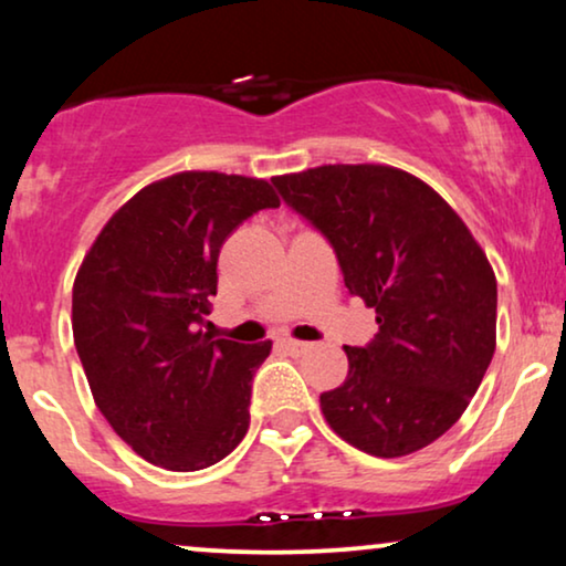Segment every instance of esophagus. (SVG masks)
<instances>
[{
    "instance_id": "esophagus-1",
    "label": "esophagus",
    "mask_w": 566,
    "mask_h": 566,
    "mask_svg": "<svg viewBox=\"0 0 566 566\" xmlns=\"http://www.w3.org/2000/svg\"><path fill=\"white\" fill-rule=\"evenodd\" d=\"M283 347H285V350H289L291 355H304V353H308V350H312V343H301V339H283V343H281Z\"/></svg>"
}]
</instances>
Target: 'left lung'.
Masks as SVG:
<instances>
[{
	"mask_svg": "<svg viewBox=\"0 0 566 566\" xmlns=\"http://www.w3.org/2000/svg\"><path fill=\"white\" fill-rule=\"evenodd\" d=\"M273 185L332 244L350 296L376 308V337L345 345V384L319 397L324 420L378 459L430 446L469 407L494 355L497 281L482 247L401 169L324 165Z\"/></svg>",
	"mask_w": 566,
	"mask_h": 566,
	"instance_id": "obj_1",
	"label": "left lung"
}]
</instances>
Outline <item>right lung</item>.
Segmentation results:
<instances>
[{"instance_id": "1", "label": "right lung", "mask_w": 566, "mask_h": 566, "mask_svg": "<svg viewBox=\"0 0 566 566\" xmlns=\"http://www.w3.org/2000/svg\"><path fill=\"white\" fill-rule=\"evenodd\" d=\"M277 206L254 177L172 175L113 213L76 273L72 329L92 397L154 467H213L247 436L252 376L273 343L213 337L203 324L221 244Z\"/></svg>"}]
</instances>
